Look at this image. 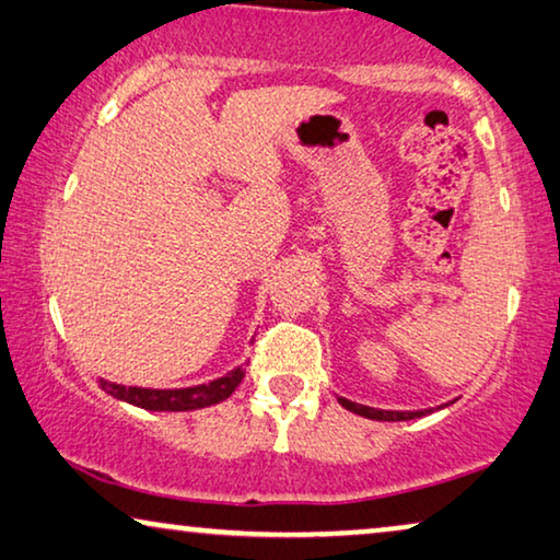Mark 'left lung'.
Masks as SVG:
<instances>
[{"label": "left lung", "mask_w": 560, "mask_h": 560, "mask_svg": "<svg viewBox=\"0 0 560 560\" xmlns=\"http://www.w3.org/2000/svg\"><path fill=\"white\" fill-rule=\"evenodd\" d=\"M337 400H340V406L348 408V411L365 416V419H373V421H411V419H421V416L431 413V408H423V411H383V408L362 406V404H355V400H348V398H337Z\"/></svg>", "instance_id": "1"}]
</instances>
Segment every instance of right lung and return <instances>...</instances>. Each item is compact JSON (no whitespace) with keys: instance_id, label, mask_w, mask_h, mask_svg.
I'll list each match as a JSON object with an SVG mask.
<instances>
[{"instance_id":"obj_1","label":"right lung","mask_w":560,"mask_h":560,"mask_svg":"<svg viewBox=\"0 0 560 560\" xmlns=\"http://www.w3.org/2000/svg\"><path fill=\"white\" fill-rule=\"evenodd\" d=\"M243 375H246V370L235 365L223 377H215L210 383L190 385V388H141V385L112 383L106 377H98V385L108 396L119 398L124 404L144 408V411H198V408L223 404L238 388Z\"/></svg>"}]
</instances>
